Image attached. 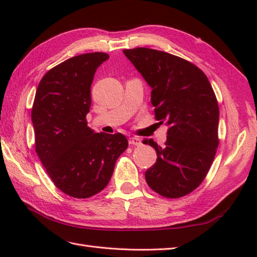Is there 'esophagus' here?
Wrapping results in <instances>:
<instances>
[{
	"label": "esophagus",
	"mask_w": 257,
	"mask_h": 257,
	"mask_svg": "<svg viewBox=\"0 0 257 257\" xmlns=\"http://www.w3.org/2000/svg\"><path fill=\"white\" fill-rule=\"evenodd\" d=\"M128 141H129V145L130 146H141V145H143V140L137 138V137L129 138Z\"/></svg>",
	"instance_id": "obj_1"
}]
</instances>
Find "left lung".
Masks as SVG:
<instances>
[{
  "mask_svg": "<svg viewBox=\"0 0 257 257\" xmlns=\"http://www.w3.org/2000/svg\"><path fill=\"white\" fill-rule=\"evenodd\" d=\"M123 54L151 87L156 119L169 125L165 147L145 141L158 156L146 181L165 198H181L203 181L219 146L214 91L205 74L183 58L146 47Z\"/></svg>",
  "mask_w": 257,
  "mask_h": 257,
  "instance_id": "1",
  "label": "left lung"
}]
</instances>
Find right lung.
<instances>
[{
    "mask_svg": "<svg viewBox=\"0 0 257 257\" xmlns=\"http://www.w3.org/2000/svg\"><path fill=\"white\" fill-rule=\"evenodd\" d=\"M108 58L106 53H87L57 65L41 79L33 103L36 154L54 184L73 198L105 189L128 148L123 135L97 134L86 121L92 79Z\"/></svg>",
    "mask_w": 257,
    "mask_h": 257,
    "instance_id": "add662e5",
    "label": "right lung"
}]
</instances>
